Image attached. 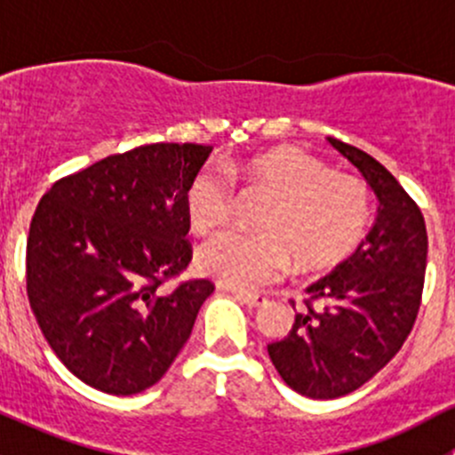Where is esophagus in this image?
Returning a JSON list of instances; mask_svg holds the SVG:
<instances>
[{
    "label": "esophagus",
    "instance_id": "esophagus-1",
    "mask_svg": "<svg viewBox=\"0 0 455 455\" xmlns=\"http://www.w3.org/2000/svg\"><path fill=\"white\" fill-rule=\"evenodd\" d=\"M231 295L235 297L237 301H242L244 306H249V308H259V306L266 304L264 295H253V292H242V291H231Z\"/></svg>",
    "mask_w": 455,
    "mask_h": 455
}]
</instances>
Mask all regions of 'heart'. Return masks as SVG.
<instances>
[{"label":"heart","mask_w":455,"mask_h":455,"mask_svg":"<svg viewBox=\"0 0 455 455\" xmlns=\"http://www.w3.org/2000/svg\"><path fill=\"white\" fill-rule=\"evenodd\" d=\"M224 173L204 169L191 178L185 211L196 233L218 231L235 206L233 182L270 196L261 213L259 235L227 231L196 253L202 275L237 291L275 282L291 268L321 270L346 259L371 222V194L361 178L332 172L328 163L297 147H275Z\"/></svg>","instance_id":"b5f03b06"}]
</instances>
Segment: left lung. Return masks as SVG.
Wrapping results in <instances>:
<instances>
[{
	"instance_id": "1",
	"label": "left lung",
	"mask_w": 455,
	"mask_h": 455,
	"mask_svg": "<svg viewBox=\"0 0 455 455\" xmlns=\"http://www.w3.org/2000/svg\"><path fill=\"white\" fill-rule=\"evenodd\" d=\"M328 140L363 173L379 215L355 255L308 286L288 337L268 346L283 383L321 401L355 392L398 355L419 316L427 268L419 204L379 160ZM291 304L295 308V299Z\"/></svg>"
}]
</instances>
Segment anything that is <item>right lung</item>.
<instances>
[{"label":"right lung","mask_w":455,"mask_h":455,"mask_svg":"<svg viewBox=\"0 0 455 455\" xmlns=\"http://www.w3.org/2000/svg\"><path fill=\"white\" fill-rule=\"evenodd\" d=\"M211 149L140 145L59 178L36 204L30 308L54 355L90 387L130 396L158 383L215 291L209 279L164 288L194 257L185 191Z\"/></svg>","instance_id":"1"}]
</instances>
